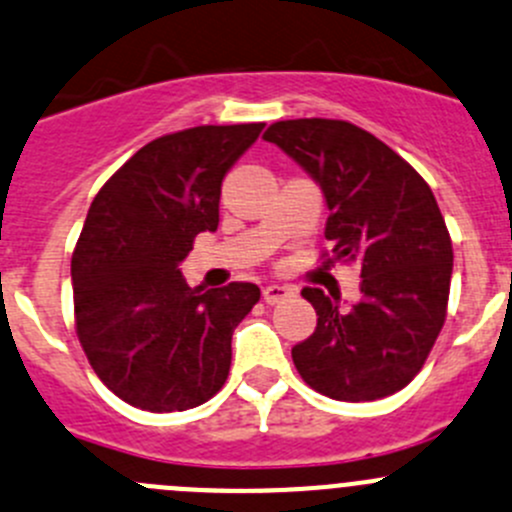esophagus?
<instances>
[{"label": "esophagus", "mask_w": 512, "mask_h": 512, "mask_svg": "<svg viewBox=\"0 0 512 512\" xmlns=\"http://www.w3.org/2000/svg\"><path fill=\"white\" fill-rule=\"evenodd\" d=\"M289 296H291V291L286 289V286H279V284H271V286H266V289H264L266 304H279V301L289 299Z\"/></svg>", "instance_id": "obj_1"}]
</instances>
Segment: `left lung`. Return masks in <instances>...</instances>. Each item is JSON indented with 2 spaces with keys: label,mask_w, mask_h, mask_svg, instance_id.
Instances as JSON below:
<instances>
[{
  "label": "left lung",
  "mask_w": 512,
  "mask_h": 512,
  "mask_svg": "<svg viewBox=\"0 0 512 512\" xmlns=\"http://www.w3.org/2000/svg\"><path fill=\"white\" fill-rule=\"evenodd\" d=\"M324 191L329 218L321 253L357 264L362 301L306 286L316 329L291 349L301 379L342 402L389 397L417 377L447 316L452 241L420 173L389 145L347 120H279L264 133Z\"/></svg>",
  "instance_id": "1"
}]
</instances>
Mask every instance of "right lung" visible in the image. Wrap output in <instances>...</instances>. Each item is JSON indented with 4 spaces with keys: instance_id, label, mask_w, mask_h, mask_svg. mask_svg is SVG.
I'll use <instances>...</instances> for the list:
<instances>
[{
    "instance_id": "obj_1",
    "label": "right lung",
    "mask_w": 512,
    "mask_h": 512,
    "mask_svg": "<svg viewBox=\"0 0 512 512\" xmlns=\"http://www.w3.org/2000/svg\"><path fill=\"white\" fill-rule=\"evenodd\" d=\"M264 123L155 138L97 191L72 253L75 329L107 389L148 412L203 405L226 384L256 284L191 289L178 264L218 228L223 175Z\"/></svg>"
}]
</instances>
